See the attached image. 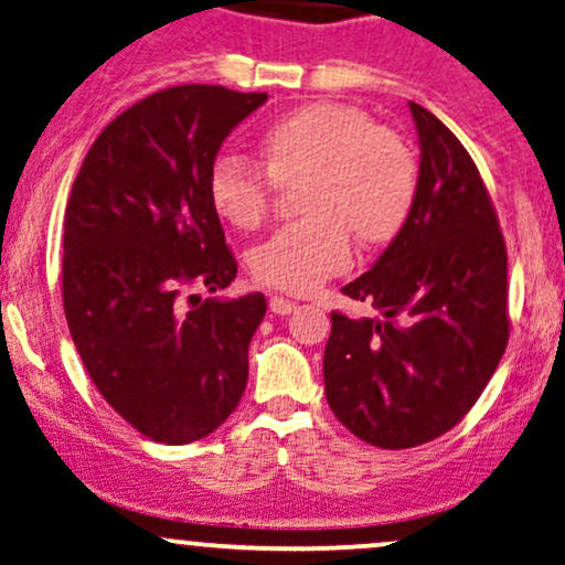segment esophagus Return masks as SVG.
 <instances>
[{"instance_id": "esophagus-1", "label": "esophagus", "mask_w": 565, "mask_h": 565, "mask_svg": "<svg viewBox=\"0 0 565 565\" xmlns=\"http://www.w3.org/2000/svg\"><path fill=\"white\" fill-rule=\"evenodd\" d=\"M295 308H298V302L295 300H287V298H270V311L278 313V317H287V313H292Z\"/></svg>"}]
</instances>
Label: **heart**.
Masks as SVG:
<instances>
[{
    "label": "heart",
    "mask_w": 565,
    "mask_h": 565,
    "mask_svg": "<svg viewBox=\"0 0 565 565\" xmlns=\"http://www.w3.org/2000/svg\"><path fill=\"white\" fill-rule=\"evenodd\" d=\"M263 168L218 157L207 173L213 211L237 230L257 227L273 189L300 181L306 222L278 230L254 252L252 270L265 287L308 295L352 265V233L382 246L403 230L417 200L414 151L365 110L308 103L273 118L259 135Z\"/></svg>",
    "instance_id": "1"
}]
</instances>
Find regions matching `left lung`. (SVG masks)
<instances>
[{
	"instance_id": "8db88e82",
	"label": "left lung",
	"mask_w": 565,
	"mask_h": 565,
	"mask_svg": "<svg viewBox=\"0 0 565 565\" xmlns=\"http://www.w3.org/2000/svg\"><path fill=\"white\" fill-rule=\"evenodd\" d=\"M419 186L403 230L343 287L376 319L330 313L324 395L338 419L382 449L455 427L495 373L509 341L507 243L462 142L423 105Z\"/></svg>"
}]
</instances>
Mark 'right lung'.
<instances>
[{
	"label": "right lung",
	"mask_w": 565,
	"mask_h": 565,
	"mask_svg": "<svg viewBox=\"0 0 565 565\" xmlns=\"http://www.w3.org/2000/svg\"><path fill=\"white\" fill-rule=\"evenodd\" d=\"M265 99L203 83L151 94L99 132L70 192V335L105 401L151 441H200L246 390L265 295L183 292L235 281L207 173L227 135Z\"/></svg>",
	"instance_id": "1"
}]
</instances>
